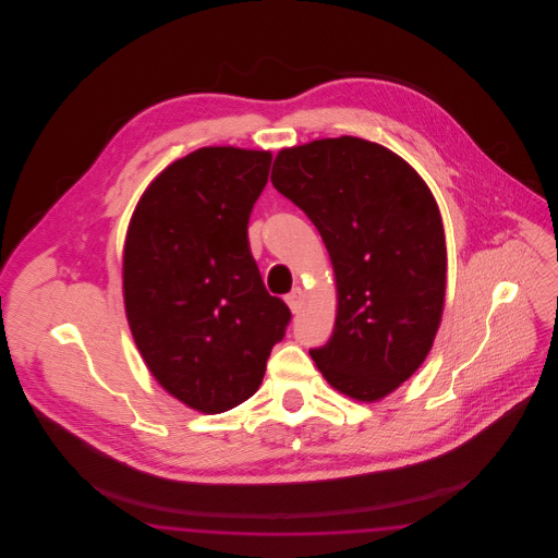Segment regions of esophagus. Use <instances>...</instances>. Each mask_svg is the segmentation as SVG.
<instances>
[{
    "label": "esophagus",
    "instance_id": "34e87169",
    "mask_svg": "<svg viewBox=\"0 0 558 558\" xmlns=\"http://www.w3.org/2000/svg\"><path fill=\"white\" fill-rule=\"evenodd\" d=\"M284 299H287L292 314H299V312H301V307H303V291H301V289H292Z\"/></svg>",
    "mask_w": 558,
    "mask_h": 558
}]
</instances>
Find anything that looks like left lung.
Returning <instances> with one entry per match:
<instances>
[{
	"label": "left lung",
	"mask_w": 558,
	"mask_h": 558,
	"mask_svg": "<svg viewBox=\"0 0 558 558\" xmlns=\"http://www.w3.org/2000/svg\"><path fill=\"white\" fill-rule=\"evenodd\" d=\"M271 184L312 219L335 267L337 322L312 360L349 398L389 396L425 362L444 312L430 190L396 153L351 135L280 150Z\"/></svg>",
	"instance_id": "1"
}]
</instances>
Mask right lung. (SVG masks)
Listing matches in <instances>:
<instances>
[{
	"label": "right lung",
	"instance_id": "add662e5",
	"mask_svg": "<svg viewBox=\"0 0 558 558\" xmlns=\"http://www.w3.org/2000/svg\"><path fill=\"white\" fill-rule=\"evenodd\" d=\"M269 165L266 150H194L146 187L130 221L123 294L133 341L160 387L205 414L259 389L291 322L246 234Z\"/></svg>",
	"mask_w": 558,
	"mask_h": 558
}]
</instances>
